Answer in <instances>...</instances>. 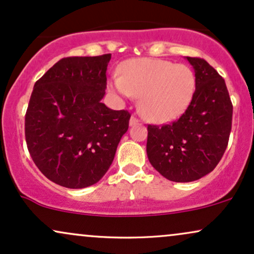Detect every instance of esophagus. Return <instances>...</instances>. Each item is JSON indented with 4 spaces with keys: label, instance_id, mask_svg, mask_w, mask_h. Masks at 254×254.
<instances>
[{
    "label": "esophagus",
    "instance_id": "obj_1",
    "mask_svg": "<svg viewBox=\"0 0 254 254\" xmlns=\"http://www.w3.org/2000/svg\"><path fill=\"white\" fill-rule=\"evenodd\" d=\"M138 123H139V121L136 117H133V116L130 118V127H135V125Z\"/></svg>",
    "mask_w": 254,
    "mask_h": 254
}]
</instances>
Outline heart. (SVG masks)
<instances>
[{
  "label": "heart",
  "mask_w": 254,
  "mask_h": 254,
  "mask_svg": "<svg viewBox=\"0 0 254 254\" xmlns=\"http://www.w3.org/2000/svg\"><path fill=\"white\" fill-rule=\"evenodd\" d=\"M110 88L124 98L139 97L138 109L151 122H171L190 106L196 76L189 65L160 58H132L119 66Z\"/></svg>",
  "instance_id": "heart-1"
}]
</instances>
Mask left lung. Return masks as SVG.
<instances>
[{
	"label": "left lung",
	"mask_w": 254,
	"mask_h": 254,
	"mask_svg": "<svg viewBox=\"0 0 254 254\" xmlns=\"http://www.w3.org/2000/svg\"><path fill=\"white\" fill-rule=\"evenodd\" d=\"M186 60L196 76L190 106L173 123L148 125L149 162L176 183L193 182L210 173L222 159L232 130L233 105L222 76L205 60Z\"/></svg>",
	"instance_id": "8db88e82"
}]
</instances>
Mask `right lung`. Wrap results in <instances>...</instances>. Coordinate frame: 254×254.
Masks as SVG:
<instances>
[{"mask_svg":"<svg viewBox=\"0 0 254 254\" xmlns=\"http://www.w3.org/2000/svg\"><path fill=\"white\" fill-rule=\"evenodd\" d=\"M110 60L111 54L62 58L34 84L26 143L39 171L64 188L97 184L129 127L127 111L101 103Z\"/></svg>","mask_w":254,"mask_h":254,"instance_id":"1","label":"right lung"}]
</instances>
